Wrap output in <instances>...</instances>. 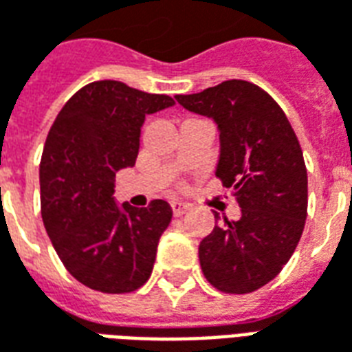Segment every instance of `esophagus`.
Segmentation results:
<instances>
[{"label": "esophagus", "instance_id": "34e87169", "mask_svg": "<svg viewBox=\"0 0 352 352\" xmlns=\"http://www.w3.org/2000/svg\"><path fill=\"white\" fill-rule=\"evenodd\" d=\"M171 209H173V214L175 217H181V214H184L190 207L186 206V204H183V201H171Z\"/></svg>", "mask_w": 352, "mask_h": 352}]
</instances>
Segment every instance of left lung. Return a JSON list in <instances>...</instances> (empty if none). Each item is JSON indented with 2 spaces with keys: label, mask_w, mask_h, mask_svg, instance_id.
I'll return each mask as SVG.
<instances>
[{
  "label": "left lung",
  "mask_w": 352,
  "mask_h": 352,
  "mask_svg": "<svg viewBox=\"0 0 352 352\" xmlns=\"http://www.w3.org/2000/svg\"><path fill=\"white\" fill-rule=\"evenodd\" d=\"M175 100L219 124L217 177L241 207L239 221L224 217L201 239V272L221 292H254L279 275L305 226L307 169L300 141L279 103L249 80H224Z\"/></svg>",
  "instance_id": "obj_1"
}]
</instances>
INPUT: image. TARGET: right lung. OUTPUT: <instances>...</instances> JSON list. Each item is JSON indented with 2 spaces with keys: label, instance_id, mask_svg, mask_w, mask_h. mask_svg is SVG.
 <instances>
[{
  "label": "right lung",
  "instance_id": "add662e5",
  "mask_svg": "<svg viewBox=\"0 0 352 352\" xmlns=\"http://www.w3.org/2000/svg\"><path fill=\"white\" fill-rule=\"evenodd\" d=\"M166 94L96 80L65 101L50 126L39 164L41 217L54 251L75 279L103 294H128L153 273L173 211L113 199L115 173L133 168L146 115L171 107Z\"/></svg>",
  "mask_w": 352,
  "mask_h": 352
}]
</instances>
